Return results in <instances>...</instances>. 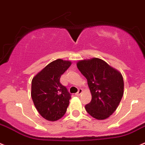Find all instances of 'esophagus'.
<instances>
[{
    "mask_svg": "<svg viewBox=\"0 0 145 145\" xmlns=\"http://www.w3.org/2000/svg\"><path fill=\"white\" fill-rule=\"evenodd\" d=\"M82 92H83V90L81 89V88H80V89H78V92H77L75 94V95H80L81 93H82Z\"/></svg>",
    "mask_w": 145,
    "mask_h": 145,
    "instance_id": "34e87169",
    "label": "esophagus"
}]
</instances>
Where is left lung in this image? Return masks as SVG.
I'll return each instance as SVG.
<instances>
[{"mask_svg":"<svg viewBox=\"0 0 145 145\" xmlns=\"http://www.w3.org/2000/svg\"><path fill=\"white\" fill-rule=\"evenodd\" d=\"M86 77L92 99L85 106L87 113L97 120L111 116L120 104L124 93L122 74L98 58L81 60L76 64Z\"/></svg>","mask_w":145,"mask_h":145,"instance_id":"8db88e82","label":"left lung"}]
</instances>
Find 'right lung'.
I'll list each match as a JSON object with an SVG mask.
<instances>
[{
	"instance_id": "add662e5",
	"label": "right lung",
	"mask_w": 145,
	"mask_h": 145,
	"mask_svg": "<svg viewBox=\"0 0 145 145\" xmlns=\"http://www.w3.org/2000/svg\"><path fill=\"white\" fill-rule=\"evenodd\" d=\"M71 64V61L59 59L32 78L31 96L37 111L46 120L56 121L67 112L71 94L60 83V78Z\"/></svg>"
}]
</instances>
